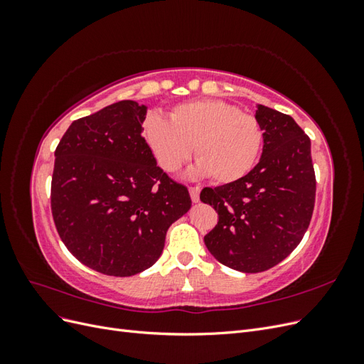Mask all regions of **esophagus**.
I'll return each mask as SVG.
<instances>
[{"label":"esophagus","instance_id":"esophagus-1","mask_svg":"<svg viewBox=\"0 0 364 364\" xmlns=\"http://www.w3.org/2000/svg\"><path fill=\"white\" fill-rule=\"evenodd\" d=\"M199 194H200L199 186H190V196H191V200L194 203L199 202Z\"/></svg>","mask_w":364,"mask_h":364}]
</instances>
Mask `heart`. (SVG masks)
<instances>
[{
  "label": "heart",
  "instance_id": "obj_1",
  "mask_svg": "<svg viewBox=\"0 0 364 364\" xmlns=\"http://www.w3.org/2000/svg\"><path fill=\"white\" fill-rule=\"evenodd\" d=\"M142 138L159 167L178 171L194 156L196 176L218 183L240 181L253 168L262 146L258 119L222 100H193L174 106L170 121L150 115L142 123Z\"/></svg>",
  "mask_w": 364,
  "mask_h": 364
}]
</instances>
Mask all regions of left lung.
<instances>
[{
  "label": "left lung",
  "mask_w": 364,
  "mask_h": 364,
  "mask_svg": "<svg viewBox=\"0 0 364 364\" xmlns=\"http://www.w3.org/2000/svg\"><path fill=\"white\" fill-rule=\"evenodd\" d=\"M262 134L259 162L245 178L217 188H203L218 222L205 235L213 257L225 266L258 273L277 266L301 243L311 222L316 176L311 141L296 121L258 105Z\"/></svg>",
  "instance_id": "obj_1"
}]
</instances>
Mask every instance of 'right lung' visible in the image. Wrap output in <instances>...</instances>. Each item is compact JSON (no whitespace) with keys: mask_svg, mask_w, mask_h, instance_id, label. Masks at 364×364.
Wrapping results in <instances>:
<instances>
[{"mask_svg":"<svg viewBox=\"0 0 364 364\" xmlns=\"http://www.w3.org/2000/svg\"><path fill=\"white\" fill-rule=\"evenodd\" d=\"M147 107L123 100L73 121L54 151L51 213L63 245L109 277L151 267L168 228L191 208L186 186L142 138Z\"/></svg>","mask_w":364,"mask_h":364,"instance_id":"right-lung-1","label":"right lung"}]
</instances>
